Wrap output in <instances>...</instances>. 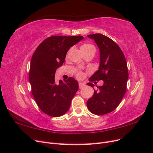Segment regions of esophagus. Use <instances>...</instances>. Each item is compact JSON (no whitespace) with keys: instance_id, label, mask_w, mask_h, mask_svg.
<instances>
[{"instance_id":"34e87169","label":"esophagus","mask_w":153,"mask_h":153,"mask_svg":"<svg viewBox=\"0 0 153 153\" xmlns=\"http://www.w3.org/2000/svg\"><path fill=\"white\" fill-rule=\"evenodd\" d=\"M79 86L80 88H82L85 86V85L84 82H79Z\"/></svg>"}]
</instances>
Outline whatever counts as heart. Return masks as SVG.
I'll return each mask as SVG.
<instances>
[{
	"label": "heart",
	"mask_w": 153,
	"mask_h": 153,
	"mask_svg": "<svg viewBox=\"0 0 153 153\" xmlns=\"http://www.w3.org/2000/svg\"><path fill=\"white\" fill-rule=\"evenodd\" d=\"M92 46H93L91 45V44H85V45H83V46L81 47V48H90V47H92ZM82 76V74L81 72H79V73H78L77 76H78L79 77H81Z\"/></svg>",
	"instance_id": "heart-1"
}]
</instances>
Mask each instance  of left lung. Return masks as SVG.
<instances>
[{
  "label": "left lung",
  "instance_id": "obj_1",
  "mask_svg": "<svg viewBox=\"0 0 153 153\" xmlns=\"http://www.w3.org/2000/svg\"><path fill=\"white\" fill-rule=\"evenodd\" d=\"M100 51L98 70L89 81H103L102 86H97L93 95L87 102V107L94 114L103 115L114 111L119 105L126 90L128 79L127 63L119 46L111 39L101 33L90 34ZM93 88L91 82L87 83Z\"/></svg>",
  "mask_w": 153,
  "mask_h": 153
}]
</instances>
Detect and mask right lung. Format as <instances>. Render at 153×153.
I'll list each match as a JSON object with an SVG mask.
<instances>
[{
    "instance_id": "1",
    "label": "right lung",
    "mask_w": 153,
    "mask_h": 153,
    "mask_svg": "<svg viewBox=\"0 0 153 153\" xmlns=\"http://www.w3.org/2000/svg\"><path fill=\"white\" fill-rule=\"evenodd\" d=\"M83 39L81 36H53L43 41L33 54L29 72L32 93L40 109L49 116L66 113L79 89L75 79L70 77L56 83L55 75L68 50Z\"/></svg>"
}]
</instances>
